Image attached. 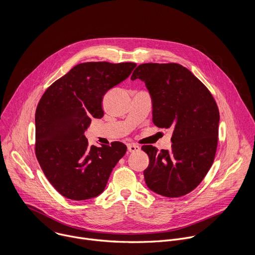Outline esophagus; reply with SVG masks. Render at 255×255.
<instances>
[{"mask_svg":"<svg viewBox=\"0 0 255 255\" xmlns=\"http://www.w3.org/2000/svg\"><path fill=\"white\" fill-rule=\"evenodd\" d=\"M140 150V146L136 144H128V151L129 152H135V151H139Z\"/></svg>","mask_w":255,"mask_h":255,"instance_id":"esophagus-1","label":"esophagus"}]
</instances>
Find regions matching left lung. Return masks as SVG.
<instances>
[{
  "label": "left lung",
  "instance_id": "left-lung-1",
  "mask_svg": "<svg viewBox=\"0 0 255 255\" xmlns=\"http://www.w3.org/2000/svg\"><path fill=\"white\" fill-rule=\"evenodd\" d=\"M145 83L152 98V121L173 129L171 148L144 145L149 157L144 170L154 193L177 198L195 190L212 166L219 133V109L207 87L178 63H142L131 80Z\"/></svg>",
  "mask_w": 255,
  "mask_h": 255
}]
</instances>
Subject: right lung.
Returning <instances> with one entry per match:
<instances>
[{"mask_svg": "<svg viewBox=\"0 0 255 255\" xmlns=\"http://www.w3.org/2000/svg\"><path fill=\"white\" fill-rule=\"evenodd\" d=\"M134 62H84L55 81L35 113V154L53 188L63 197L83 201L103 193L127 147L116 141L90 146L84 135L92 118H102L104 95L126 80Z\"/></svg>", "mask_w": 255, "mask_h": 255, "instance_id": "right-lung-1", "label": "right lung"}]
</instances>
